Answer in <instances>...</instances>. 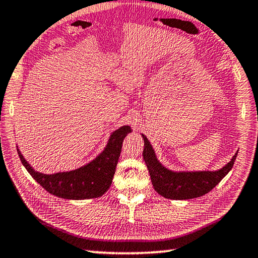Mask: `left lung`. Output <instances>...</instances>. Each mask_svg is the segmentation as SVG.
Instances as JSON below:
<instances>
[{
	"instance_id": "obj_1",
	"label": "left lung",
	"mask_w": 258,
	"mask_h": 258,
	"mask_svg": "<svg viewBox=\"0 0 258 258\" xmlns=\"http://www.w3.org/2000/svg\"><path fill=\"white\" fill-rule=\"evenodd\" d=\"M143 138L145 142L143 156L153 187L160 195L170 200H190L210 192L232 169L237 157L236 154L223 169L215 172H172L160 164L148 139L144 135Z\"/></svg>"
}]
</instances>
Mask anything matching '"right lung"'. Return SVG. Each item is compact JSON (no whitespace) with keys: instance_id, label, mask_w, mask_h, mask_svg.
I'll return each mask as SVG.
<instances>
[{"instance_id":"1","label":"right lung","mask_w":258,"mask_h":258,"mask_svg":"<svg viewBox=\"0 0 258 258\" xmlns=\"http://www.w3.org/2000/svg\"><path fill=\"white\" fill-rule=\"evenodd\" d=\"M132 129L123 125L111 135L105 150L88 165L70 172L43 174L31 168L18 151L21 163L36 181L52 195L66 200H86L101 197L110 188L124 137Z\"/></svg>"}]
</instances>
